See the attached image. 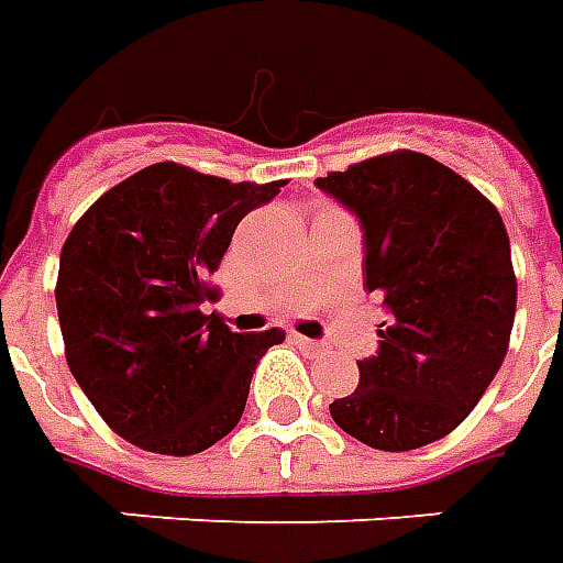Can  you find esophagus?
Segmentation results:
<instances>
[{"label":"esophagus","instance_id":"1","mask_svg":"<svg viewBox=\"0 0 563 563\" xmlns=\"http://www.w3.org/2000/svg\"><path fill=\"white\" fill-rule=\"evenodd\" d=\"M292 341L305 350L307 355H319V353H325V343H319V341H310V338H301V334H292Z\"/></svg>","mask_w":563,"mask_h":563}]
</instances>
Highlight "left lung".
<instances>
[{
	"mask_svg": "<svg viewBox=\"0 0 563 563\" xmlns=\"http://www.w3.org/2000/svg\"><path fill=\"white\" fill-rule=\"evenodd\" d=\"M317 186L365 232V286L389 313L377 353L331 419L365 446L407 452L455 431L504 365L516 274L504 220L461 174L413 150Z\"/></svg>",
	"mask_w": 563,
	"mask_h": 563,
	"instance_id": "obj_1",
	"label": "left lung"
}]
</instances>
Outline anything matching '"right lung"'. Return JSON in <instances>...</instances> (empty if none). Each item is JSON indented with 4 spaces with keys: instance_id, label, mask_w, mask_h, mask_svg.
<instances>
[{
    "instance_id": "add662e5",
    "label": "right lung",
    "mask_w": 563,
    "mask_h": 563,
    "mask_svg": "<svg viewBox=\"0 0 563 563\" xmlns=\"http://www.w3.org/2000/svg\"><path fill=\"white\" fill-rule=\"evenodd\" d=\"M280 186L156 162L108 189L71 229L56 280L66 358L123 440L196 455L241 422L258 358L283 331L238 334L201 305L238 222Z\"/></svg>"
}]
</instances>
